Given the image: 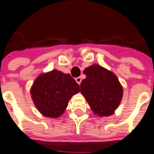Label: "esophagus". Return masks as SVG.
<instances>
[{"label": "esophagus", "mask_w": 154, "mask_h": 154, "mask_svg": "<svg viewBox=\"0 0 154 154\" xmlns=\"http://www.w3.org/2000/svg\"><path fill=\"white\" fill-rule=\"evenodd\" d=\"M75 81H76V82L79 84V85H80V84H81V82H82L81 77H77V78L75 79Z\"/></svg>", "instance_id": "obj_1"}]
</instances>
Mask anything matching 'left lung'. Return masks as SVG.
<instances>
[{"mask_svg":"<svg viewBox=\"0 0 154 154\" xmlns=\"http://www.w3.org/2000/svg\"><path fill=\"white\" fill-rule=\"evenodd\" d=\"M83 73L86 78L81 82V92L91 109L99 116L112 115L123 97V87L116 75L99 65L86 68Z\"/></svg>","mask_w":154,"mask_h":154,"instance_id":"obj_1","label":"left lung"}]
</instances>
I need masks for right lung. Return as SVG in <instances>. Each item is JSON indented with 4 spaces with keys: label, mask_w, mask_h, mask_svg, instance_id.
Instances as JSON below:
<instances>
[{
    "label": "right lung",
    "mask_w": 154,
    "mask_h": 154,
    "mask_svg": "<svg viewBox=\"0 0 154 154\" xmlns=\"http://www.w3.org/2000/svg\"><path fill=\"white\" fill-rule=\"evenodd\" d=\"M79 91V85L70 74L54 69L35 79L31 94L35 106L42 115L58 118L67 108L69 99Z\"/></svg>",
    "instance_id": "right-lung-1"
}]
</instances>
